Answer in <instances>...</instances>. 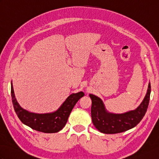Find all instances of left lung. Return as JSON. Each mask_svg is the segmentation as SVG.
Wrapping results in <instances>:
<instances>
[{
  "label": "left lung",
  "instance_id": "left-lung-1",
  "mask_svg": "<svg viewBox=\"0 0 159 159\" xmlns=\"http://www.w3.org/2000/svg\"><path fill=\"white\" fill-rule=\"evenodd\" d=\"M151 92L150 83L142 102L135 110L121 114H115L108 112L104 104L100 98L89 94L92 101L91 113L92 122L100 132L105 134H116L122 133L136 126L146 114L150 101Z\"/></svg>",
  "mask_w": 159,
  "mask_h": 159
}]
</instances>
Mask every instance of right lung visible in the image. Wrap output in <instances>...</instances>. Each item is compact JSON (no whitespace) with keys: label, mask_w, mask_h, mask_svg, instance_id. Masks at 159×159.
<instances>
[{"label":"right lung","mask_w":159,"mask_h":159,"mask_svg":"<svg viewBox=\"0 0 159 159\" xmlns=\"http://www.w3.org/2000/svg\"><path fill=\"white\" fill-rule=\"evenodd\" d=\"M11 93L13 108L20 121L32 129L45 133H55L61 130L74 105L85 95L83 92L71 94L55 112L39 114L29 112L20 106L15 97L12 83Z\"/></svg>","instance_id":"1"}]
</instances>
